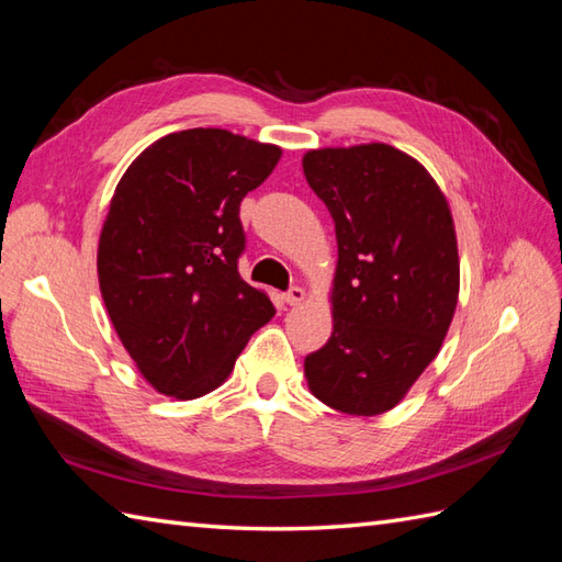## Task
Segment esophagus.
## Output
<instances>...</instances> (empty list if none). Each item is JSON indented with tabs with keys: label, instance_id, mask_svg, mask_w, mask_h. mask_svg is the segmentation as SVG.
Returning a JSON list of instances; mask_svg holds the SVG:
<instances>
[{
	"label": "esophagus",
	"instance_id": "esophagus-1",
	"mask_svg": "<svg viewBox=\"0 0 562 562\" xmlns=\"http://www.w3.org/2000/svg\"><path fill=\"white\" fill-rule=\"evenodd\" d=\"M304 296H306V292L302 288H290L288 292H284V302H288L290 306H296L304 302Z\"/></svg>",
	"mask_w": 562,
	"mask_h": 562
}]
</instances>
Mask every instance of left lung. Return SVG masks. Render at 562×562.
I'll return each mask as SVG.
<instances>
[{"label":"left lung","instance_id":"left-lung-1","mask_svg":"<svg viewBox=\"0 0 562 562\" xmlns=\"http://www.w3.org/2000/svg\"><path fill=\"white\" fill-rule=\"evenodd\" d=\"M302 166L338 238L333 333L306 355L308 389L340 413L381 415L435 360L457 312L449 202L420 161L381 142L312 149Z\"/></svg>","mask_w":562,"mask_h":562}]
</instances>
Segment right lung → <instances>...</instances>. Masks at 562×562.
<instances>
[{
	"mask_svg": "<svg viewBox=\"0 0 562 562\" xmlns=\"http://www.w3.org/2000/svg\"><path fill=\"white\" fill-rule=\"evenodd\" d=\"M282 157L220 127L154 142L127 166L99 238V288L139 374L164 396L217 389L248 338L274 316L238 274V207Z\"/></svg>",
	"mask_w": 562,
	"mask_h": 562,
	"instance_id": "obj_1",
	"label": "right lung"
}]
</instances>
